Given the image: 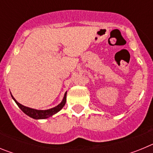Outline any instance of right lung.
Masks as SVG:
<instances>
[{
    "label": "right lung",
    "instance_id": "1",
    "mask_svg": "<svg viewBox=\"0 0 153 153\" xmlns=\"http://www.w3.org/2000/svg\"><path fill=\"white\" fill-rule=\"evenodd\" d=\"M10 95H11V93H10ZM11 97L12 98H13V100L15 101V102L17 103V106H19V108H20L25 114L29 116L31 118L35 119V120H43V119H47L52 117L53 115H54L56 114V113H58V112L60 111V109L64 106L65 103H66V101H67V92L65 93L63 100H62V102H60L59 105H57V106H55V107L53 108H51V109H46V110H38V109H32V108L24 106H23L22 104L19 103L15 99L13 98V96L11 95Z\"/></svg>",
    "mask_w": 153,
    "mask_h": 153
}]
</instances>
